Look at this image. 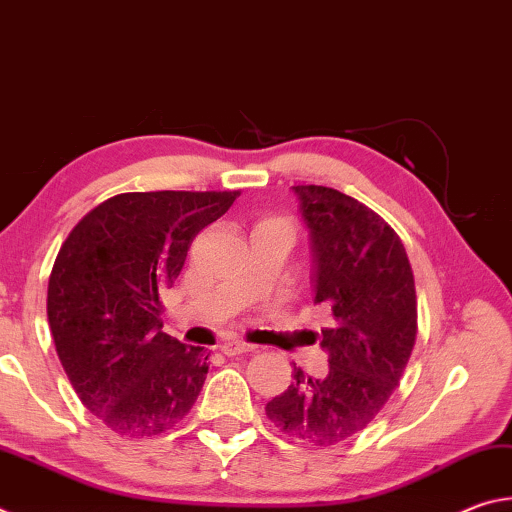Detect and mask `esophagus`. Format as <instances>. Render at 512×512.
<instances>
[{
  "instance_id": "esophagus-1",
  "label": "esophagus",
  "mask_w": 512,
  "mask_h": 512,
  "mask_svg": "<svg viewBox=\"0 0 512 512\" xmlns=\"http://www.w3.org/2000/svg\"><path fill=\"white\" fill-rule=\"evenodd\" d=\"M255 345L253 343H246V341H239V339H230L221 345V352L228 354V357H237V354H244V352H253Z\"/></svg>"
}]
</instances>
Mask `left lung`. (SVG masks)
I'll list each match as a JSON object with an SVG mask.
<instances>
[{
	"label": "left lung",
	"mask_w": 512,
	"mask_h": 512,
	"mask_svg": "<svg viewBox=\"0 0 512 512\" xmlns=\"http://www.w3.org/2000/svg\"><path fill=\"white\" fill-rule=\"evenodd\" d=\"M293 189L314 244V302L332 311L318 336L329 372L314 379L293 368V384L266 415L298 443L329 447L366 429L400 386L418 296L402 239L377 212L332 187Z\"/></svg>",
	"instance_id": "1"
}]
</instances>
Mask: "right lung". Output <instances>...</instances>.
Returning a JSON list of instances; mask_svg holds the SVG:
<instances>
[{
	"instance_id": "right-lung-1",
	"label": "right lung",
	"mask_w": 512,
	"mask_h": 512,
	"mask_svg": "<svg viewBox=\"0 0 512 512\" xmlns=\"http://www.w3.org/2000/svg\"><path fill=\"white\" fill-rule=\"evenodd\" d=\"M241 192H128L74 225L47 287L58 359L85 409L119 436H160L185 418L210 354L162 332V293L187 250Z\"/></svg>"
}]
</instances>
